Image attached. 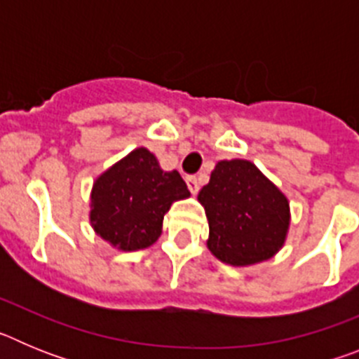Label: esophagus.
<instances>
[{"label": "esophagus", "mask_w": 359, "mask_h": 359, "mask_svg": "<svg viewBox=\"0 0 359 359\" xmlns=\"http://www.w3.org/2000/svg\"><path fill=\"white\" fill-rule=\"evenodd\" d=\"M187 185H189V190L192 194H198L199 192V180L196 176L187 177Z\"/></svg>", "instance_id": "1"}]
</instances>
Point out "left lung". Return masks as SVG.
Returning a JSON list of instances; mask_svg holds the SVG:
<instances>
[{"instance_id": "8db88e82", "label": "left lung", "mask_w": 359, "mask_h": 359, "mask_svg": "<svg viewBox=\"0 0 359 359\" xmlns=\"http://www.w3.org/2000/svg\"><path fill=\"white\" fill-rule=\"evenodd\" d=\"M198 199L208 219V250L224 264H257L284 246L290 203L252 161H217Z\"/></svg>"}]
</instances>
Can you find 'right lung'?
Segmentation results:
<instances>
[{
  "instance_id": "add662e5",
  "label": "right lung",
  "mask_w": 359,
  "mask_h": 359,
  "mask_svg": "<svg viewBox=\"0 0 359 359\" xmlns=\"http://www.w3.org/2000/svg\"><path fill=\"white\" fill-rule=\"evenodd\" d=\"M189 196L177 170L167 172L151 151L138 147L95 180L91 226L122 252L149 248L161 236L170 205Z\"/></svg>"
}]
</instances>
